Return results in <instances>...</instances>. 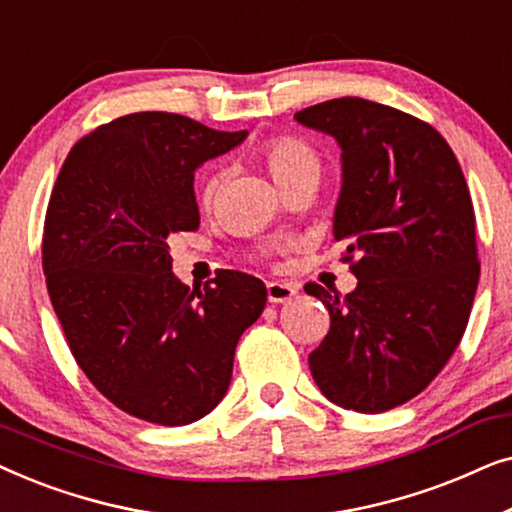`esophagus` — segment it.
Segmentation results:
<instances>
[{"label": "esophagus", "instance_id": "34e87169", "mask_svg": "<svg viewBox=\"0 0 512 512\" xmlns=\"http://www.w3.org/2000/svg\"><path fill=\"white\" fill-rule=\"evenodd\" d=\"M296 296V286L284 282H268V300L270 303H286Z\"/></svg>", "mask_w": 512, "mask_h": 512}]
</instances>
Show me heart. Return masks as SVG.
I'll list each match as a JSON object with an SVG mask.
<instances>
[{
	"instance_id": "obj_1",
	"label": "heart",
	"mask_w": 512,
	"mask_h": 512,
	"mask_svg": "<svg viewBox=\"0 0 512 512\" xmlns=\"http://www.w3.org/2000/svg\"><path fill=\"white\" fill-rule=\"evenodd\" d=\"M263 158L268 163L272 177L279 186L291 188L300 181H319L321 170H324V160L321 153L303 137L296 135H275L263 144ZM223 179H226V167L214 165L209 167L205 177L200 181V202L202 205H212L219 195ZM268 249H261V256Z\"/></svg>"
}]
</instances>
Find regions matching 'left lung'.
Masks as SVG:
<instances>
[{
  "label": "left lung",
  "mask_w": 512,
  "mask_h": 512,
  "mask_svg": "<svg viewBox=\"0 0 512 512\" xmlns=\"http://www.w3.org/2000/svg\"><path fill=\"white\" fill-rule=\"evenodd\" d=\"M296 121L342 149L333 233L359 279L347 296L305 284L331 314L310 370L328 401L375 415L429 387L464 338L480 279L473 200L450 144L405 111L338 97Z\"/></svg>",
  "instance_id": "left-lung-1"
}]
</instances>
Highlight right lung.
I'll use <instances>...</instances> for the list:
<instances>
[{
	"label": "right lung",
	"instance_id": "right-lung-1",
	"mask_svg": "<svg viewBox=\"0 0 512 512\" xmlns=\"http://www.w3.org/2000/svg\"><path fill=\"white\" fill-rule=\"evenodd\" d=\"M244 137L137 111L81 137L55 179L41 242L53 310L95 389L144 422L212 412L268 300L261 279L237 270L191 289L167 251L172 233L200 226L193 172Z\"/></svg>",
	"mask_w": 512,
	"mask_h": 512
}]
</instances>
